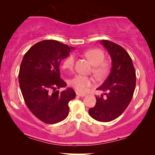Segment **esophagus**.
I'll return each instance as SVG.
<instances>
[{"instance_id": "obj_1", "label": "esophagus", "mask_w": 155, "mask_h": 155, "mask_svg": "<svg viewBox=\"0 0 155 155\" xmlns=\"http://www.w3.org/2000/svg\"><path fill=\"white\" fill-rule=\"evenodd\" d=\"M77 95L78 96H81V97H84L85 96V94H80L78 92H77Z\"/></svg>"}]
</instances>
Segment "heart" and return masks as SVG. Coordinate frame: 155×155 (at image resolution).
Masks as SVG:
<instances>
[{
  "label": "heart",
  "mask_w": 155,
  "mask_h": 155,
  "mask_svg": "<svg viewBox=\"0 0 155 155\" xmlns=\"http://www.w3.org/2000/svg\"><path fill=\"white\" fill-rule=\"evenodd\" d=\"M85 56L90 60L94 65L93 73L96 77L103 78L105 77L109 71L108 64L104 61V54L100 49H90L85 52ZM75 57L71 54L63 63V68L66 70H72L74 65ZM94 82L91 78L83 75H77L70 81V85L79 92H85Z\"/></svg>",
  "instance_id": "1"
}]
</instances>
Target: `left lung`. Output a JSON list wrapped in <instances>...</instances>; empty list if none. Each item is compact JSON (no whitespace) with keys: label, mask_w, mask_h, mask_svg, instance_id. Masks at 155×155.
Instances as JSON below:
<instances>
[{"label":"left lung","mask_w":155,"mask_h":155,"mask_svg":"<svg viewBox=\"0 0 155 155\" xmlns=\"http://www.w3.org/2000/svg\"><path fill=\"white\" fill-rule=\"evenodd\" d=\"M111 57V72L98 90L104 91L96 96V103L89 114L99 122H110L118 117L132 100L136 85V74L132 59L124 48L109 40H102Z\"/></svg>","instance_id":"8db88e82"}]
</instances>
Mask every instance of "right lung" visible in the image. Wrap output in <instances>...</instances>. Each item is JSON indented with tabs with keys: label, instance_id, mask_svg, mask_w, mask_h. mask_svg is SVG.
I'll return each mask as SVG.
<instances>
[{
	"label": "right lung",
	"instance_id": "add662e5",
	"mask_svg": "<svg viewBox=\"0 0 155 155\" xmlns=\"http://www.w3.org/2000/svg\"><path fill=\"white\" fill-rule=\"evenodd\" d=\"M72 49L58 41L43 40L31 47L21 62L18 79L23 98L31 112L46 124L66 118L68 103L76 96L70 87L56 91L67 86L60 78L59 65Z\"/></svg>",
	"mask_w": 155,
	"mask_h": 155
}]
</instances>
